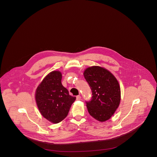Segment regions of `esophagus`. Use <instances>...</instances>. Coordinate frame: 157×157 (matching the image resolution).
<instances>
[{"mask_svg": "<svg viewBox=\"0 0 157 157\" xmlns=\"http://www.w3.org/2000/svg\"><path fill=\"white\" fill-rule=\"evenodd\" d=\"M81 97L80 95L76 96V100L77 101H79V100H81Z\"/></svg>", "mask_w": 157, "mask_h": 157, "instance_id": "obj_1", "label": "esophagus"}]
</instances>
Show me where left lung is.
Returning <instances> with one entry per match:
<instances>
[{"instance_id":"1","label":"left lung","mask_w":157,"mask_h":157,"mask_svg":"<svg viewBox=\"0 0 157 157\" xmlns=\"http://www.w3.org/2000/svg\"><path fill=\"white\" fill-rule=\"evenodd\" d=\"M83 75L92 91L90 100L86 101L90 115L100 122L109 120L121 101V89L117 79L109 71L98 66L88 67Z\"/></svg>"}]
</instances>
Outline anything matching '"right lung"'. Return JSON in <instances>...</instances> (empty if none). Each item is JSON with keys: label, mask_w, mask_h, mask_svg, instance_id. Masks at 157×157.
Listing matches in <instances>:
<instances>
[{"label": "right lung", "mask_w": 157, "mask_h": 157, "mask_svg": "<svg viewBox=\"0 0 157 157\" xmlns=\"http://www.w3.org/2000/svg\"><path fill=\"white\" fill-rule=\"evenodd\" d=\"M59 71H52L47 75L36 90L35 99L42 115L53 124L59 123L67 117L76 99L62 83Z\"/></svg>", "instance_id": "1"}]
</instances>
